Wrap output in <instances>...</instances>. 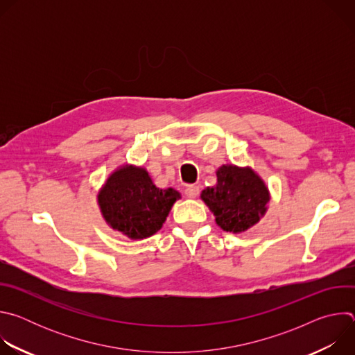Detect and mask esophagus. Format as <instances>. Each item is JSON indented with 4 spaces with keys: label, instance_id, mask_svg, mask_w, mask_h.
Masks as SVG:
<instances>
[{
    "label": "esophagus",
    "instance_id": "esophagus-1",
    "mask_svg": "<svg viewBox=\"0 0 355 355\" xmlns=\"http://www.w3.org/2000/svg\"><path fill=\"white\" fill-rule=\"evenodd\" d=\"M198 193H199V187L198 185H188L185 188V195L188 198H196Z\"/></svg>",
    "mask_w": 355,
    "mask_h": 355
}]
</instances>
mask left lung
Returning a JSON list of instances; mask_svg holds the SVG:
<instances>
[{
  "mask_svg": "<svg viewBox=\"0 0 355 355\" xmlns=\"http://www.w3.org/2000/svg\"><path fill=\"white\" fill-rule=\"evenodd\" d=\"M216 184L200 192V199L225 232L243 233L257 225L271 199L266 181L251 167L223 164L216 170Z\"/></svg>",
  "mask_w": 355,
  "mask_h": 355,
  "instance_id": "8db88e82",
  "label": "left lung"
}]
</instances>
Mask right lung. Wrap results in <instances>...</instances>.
Returning <instances> with one entry per match:
<instances>
[{"label":"right lung","instance_id":"add662e5","mask_svg":"<svg viewBox=\"0 0 355 355\" xmlns=\"http://www.w3.org/2000/svg\"><path fill=\"white\" fill-rule=\"evenodd\" d=\"M178 199V191L157 188L148 171L135 164L116 167L96 192L105 223L130 240L157 233Z\"/></svg>","mask_w":355,"mask_h":355}]
</instances>
